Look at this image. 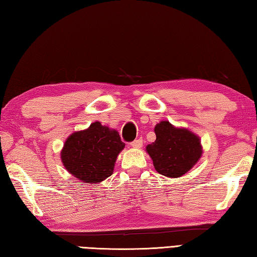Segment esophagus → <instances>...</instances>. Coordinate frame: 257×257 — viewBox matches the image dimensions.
Here are the masks:
<instances>
[{
    "mask_svg": "<svg viewBox=\"0 0 257 257\" xmlns=\"http://www.w3.org/2000/svg\"><path fill=\"white\" fill-rule=\"evenodd\" d=\"M142 145H143V140H142V139L135 140V141L132 142V143H131V146L134 147V148H140V147H142Z\"/></svg>",
    "mask_w": 257,
    "mask_h": 257,
    "instance_id": "34e87169",
    "label": "esophagus"
}]
</instances>
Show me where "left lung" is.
<instances>
[{"label":"left lung","instance_id":"1","mask_svg":"<svg viewBox=\"0 0 257 257\" xmlns=\"http://www.w3.org/2000/svg\"><path fill=\"white\" fill-rule=\"evenodd\" d=\"M156 141L146 146L157 173L178 178L195 166L202 155L199 136L187 128L175 127L168 121L155 126Z\"/></svg>","mask_w":257,"mask_h":257}]
</instances>
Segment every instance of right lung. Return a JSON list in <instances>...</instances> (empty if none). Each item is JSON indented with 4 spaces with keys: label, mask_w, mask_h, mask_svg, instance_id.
<instances>
[{
    "label": "right lung",
    "mask_w": 257,
    "mask_h": 257,
    "mask_svg": "<svg viewBox=\"0 0 257 257\" xmlns=\"http://www.w3.org/2000/svg\"><path fill=\"white\" fill-rule=\"evenodd\" d=\"M125 144L115 130L94 122L72 133L61 151V162L79 184L94 185L113 174L114 164Z\"/></svg>",
    "instance_id": "right-lung-1"
}]
</instances>
